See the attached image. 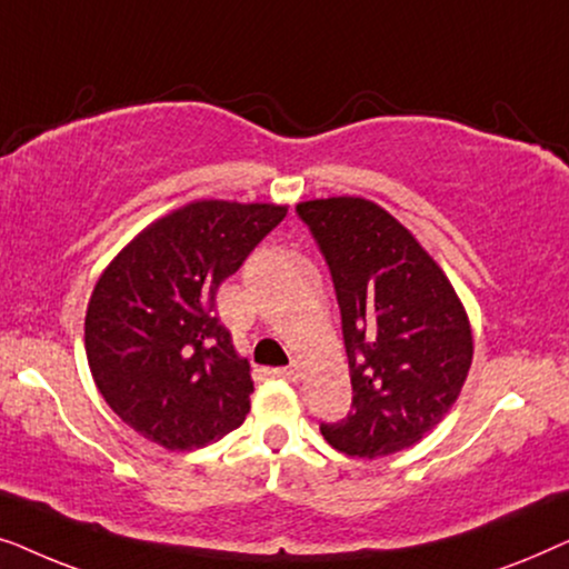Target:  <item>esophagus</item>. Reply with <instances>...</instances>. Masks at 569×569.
Here are the masks:
<instances>
[{
    "mask_svg": "<svg viewBox=\"0 0 569 569\" xmlns=\"http://www.w3.org/2000/svg\"><path fill=\"white\" fill-rule=\"evenodd\" d=\"M274 376L282 378V380H290V383H298V380L302 378V368H300L298 362H290V365H287V368H279Z\"/></svg>",
    "mask_w": 569,
    "mask_h": 569,
    "instance_id": "1",
    "label": "esophagus"
}]
</instances>
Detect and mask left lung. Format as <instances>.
Wrapping results in <instances>:
<instances>
[{"mask_svg": "<svg viewBox=\"0 0 569 569\" xmlns=\"http://www.w3.org/2000/svg\"><path fill=\"white\" fill-rule=\"evenodd\" d=\"M341 310L352 411L321 422L341 453L378 458L422 440L453 407L473 341L453 284L415 236L368 199L298 204Z\"/></svg>", "mask_w": 569, "mask_h": 569, "instance_id": "obj_1", "label": "left lung"}]
</instances>
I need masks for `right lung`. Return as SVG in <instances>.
Masks as SVG:
<instances>
[{
    "label": "right lung",
    "instance_id": "1",
    "mask_svg": "<svg viewBox=\"0 0 569 569\" xmlns=\"http://www.w3.org/2000/svg\"><path fill=\"white\" fill-rule=\"evenodd\" d=\"M284 207L197 201L131 240L92 290L84 349L98 391L131 430L193 450L243 425L251 365L217 318L220 284Z\"/></svg>",
    "mask_w": 569,
    "mask_h": 569
}]
</instances>
